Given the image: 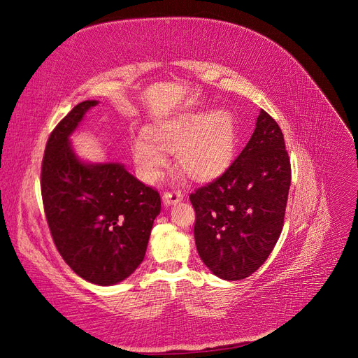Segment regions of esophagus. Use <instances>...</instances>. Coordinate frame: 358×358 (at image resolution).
Segmentation results:
<instances>
[{
  "label": "esophagus",
  "instance_id": "obj_1",
  "mask_svg": "<svg viewBox=\"0 0 358 358\" xmlns=\"http://www.w3.org/2000/svg\"><path fill=\"white\" fill-rule=\"evenodd\" d=\"M183 200V194L180 191H171V192H164V196H162V203L166 206H171L178 201Z\"/></svg>",
  "mask_w": 358,
  "mask_h": 358
}]
</instances>
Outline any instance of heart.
Wrapping results in <instances>:
<instances>
[{"instance_id": "obj_1", "label": "heart", "mask_w": 358, "mask_h": 358, "mask_svg": "<svg viewBox=\"0 0 358 358\" xmlns=\"http://www.w3.org/2000/svg\"><path fill=\"white\" fill-rule=\"evenodd\" d=\"M133 143L137 166L146 179H155L167 154H178V167L192 180L215 178L230 164L237 146L234 116L225 109L197 110L161 124Z\"/></svg>"}]
</instances>
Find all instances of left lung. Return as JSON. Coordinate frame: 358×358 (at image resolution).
<instances>
[{"label": "left lung", "instance_id": "left-lung-1", "mask_svg": "<svg viewBox=\"0 0 358 358\" xmlns=\"http://www.w3.org/2000/svg\"><path fill=\"white\" fill-rule=\"evenodd\" d=\"M289 183L284 134L262 110L241 155L189 196L197 251L213 275L239 280L262 267L282 231Z\"/></svg>", "mask_w": 358, "mask_h": 358}]
</instances>
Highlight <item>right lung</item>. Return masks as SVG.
<instances>
[{"label": "right lung", "instance_id": "right-lung-1", "mask_svg": "<svg viewBox=\"0 0 358 358\" xmlns=\"http://www.w3.org/2000/svg\"><path fill=\"white\" fill-rule=\"evenodd\" d=\"M96 104L79 103L52 131L41 164V197L64 262L88 282L107 287L142 264L161 199L121 162H86L74 152L70 136Z\"/></svg>", "mask_w": 358, "mask_h": 358}]
</instances>
